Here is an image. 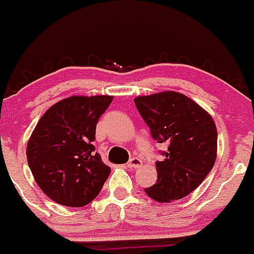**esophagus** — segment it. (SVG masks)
I'll return each instance as SVG.
<instances>
[{
	"instance_id": "1",
	"label": "esophagus",
	"mask_w": 254,
	"mask_h": 254,
	"mask_svg": "<svg viewBox=\"0 0 254 254\" xmlns=\"http://www.w3.org/2000/svg\"><path fill=\"white\" fill-rule=\"evenodd\" d=\"M142 165V161L138 158H132L129 159V161L127 163V167L128 168H140Z\"/></svg>"
}]
</instances>
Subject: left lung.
I'll return each mask as SVG.
<instances>
[{
  "label": "left lung",
  "mask_w": 254,
  "mask_h": 254,
  "mask_svg": "<svg viewBox=\"0 0 254 254\" xmlns=\"http://www.w3.org/2000/svg\"><path fill=\"white\" fill-rule=\"evenodd\" d=\"M152 138L168 146L156 161L158 179L145 192L158 202L188 196L214 167L217 129L212 117L196 102L177 91H161L134 98Z\"/></svg>",
  "instance_id": "left-lung-1"
}]
</instances>
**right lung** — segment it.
<instances>
[{
    "mask_svg": "<svg viewBox=\"0 0 254 254\" xmlns=\"http://www.w3.org/2000/svg\"><path fill=\"white\" fill-rule=\"evenodd\" d=\"M111 95H73L52 105L35 126L26 159L37 185L60 205L81 207L104 186L111 168L95 152L96 123Z\"/></svg>",
    "mask_w": 254,
    "mask_h": 254,
    "instance_id": "right-lung-1",
    "label": "right lung"
}]
</instances>
